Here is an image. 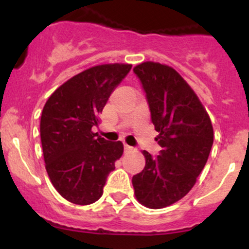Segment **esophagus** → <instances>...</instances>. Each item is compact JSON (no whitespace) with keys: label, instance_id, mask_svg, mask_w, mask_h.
<instances>
[{"label":"esophagus","instance_id":"1","mask_svg":"<svg viewBox=\"0 0 249 249\" xmlns=\"http://www.w3.org/2000/svg\"><path fill=\"white\" fill-rule=\"evenodd\" d=\"M132 150H133L132 146H130V145H127V144H124V151H125V152H130V151H132Z\"/></svg>","mask_w":249,"mask_h":249}]
</instances>
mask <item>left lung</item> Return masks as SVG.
<instances>
[{"label": "left lung", "mask_w": 249, "mask_h": 249, "mask_svg": "<svg viewBox=\"0 0 249 249\" xmlns=\"http://www.w3.org/2000/svg\"><path fill=\"white\" fill-rule=\"evenodd\" d=\"M133 71L146 93L162 150L157 157L142 151L146 164L133 176L132 185L142 205L158 210L184 198L194 186L212 148L213 126L198 96L173 68L144 62Z\"/></svg>", "instance_id": "1"}]
</instances>
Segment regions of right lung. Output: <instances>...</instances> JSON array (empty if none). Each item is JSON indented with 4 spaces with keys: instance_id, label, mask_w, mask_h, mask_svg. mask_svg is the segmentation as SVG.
<instances>
[{
    "instance_id": "right-lung-1",
    "label": "right lung",
    "mask_w": 249,
    "mask_h": 249,
    "mask_svg": "<svg viewBox=\"0 0 249 249\" xmlns=\"http://www.w3.org/2000/svg\"><path fill=\"white\" fill-rule=\"evenodd\" d=\"M131 64H102L84 70L49 97L41 116L45 168L53 187L76 205L102 196L107 176L122 157V142H108L91 128Z\"/></svg>"
}]
</instances>
